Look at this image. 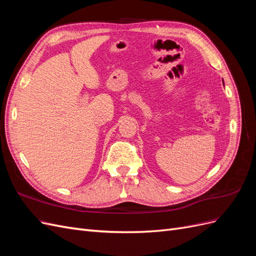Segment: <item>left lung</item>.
Returning <instances> with one entry per match:
<instances>
[{"mask_svg": "<svg viewBox=\"0 0 256 256\" xmlns=\"http://www.w3.org/2000/svg\"><path fill=\"white\" fill-rule=\"evenodd\" d=\"M223 84H224V83H223Z\"/></svg>", "mask_w": 256, "mask_h": 256, "instance_id": "1", "label": "left lung"}]
</instances>
